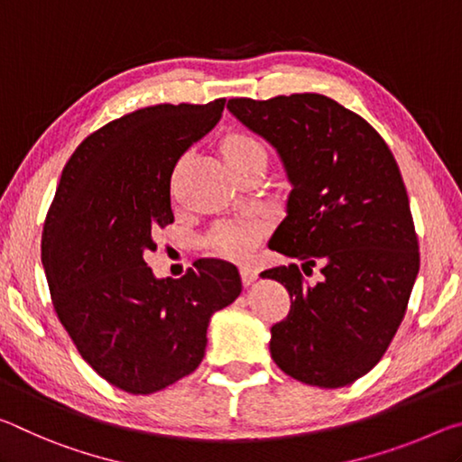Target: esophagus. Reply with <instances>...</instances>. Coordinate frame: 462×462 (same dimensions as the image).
Returning <instances> with one entry per match:
<instances>
[{"instance_id": "obj_1", "label": "esophagus", "mask_w": 462, "mask_h": 462, "mask_svg": "<svg viewBox=\"0 0 462 462\" xmlns=\"http://www.w3.org/2000/svg\"><path fill=\"white\" fill-rule=\"evenodd\" d=\"M239 274H241V282H244L245 286L252 284L255 278H258V270H255L254 266H239Z\"/></svg>"}]
</instances>
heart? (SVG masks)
Segmentation results:
<instances>
[{
  "instance_id": "b5f03b06",
  "label": "heart",
  "mask_w": 462,
  "mask_h": 462,
  "mask_svg": "<svg viewBox=\"0 0 462 462\" xmlns=\"http://www.w3.org/2000/svg\"><path fill=\"white\" fill-rule=\"evenodd\" d=\"M223 155L226 163L233 170L241 168V165L249 163L258 157H266L260 141L249 137L245 133H231L223 139ZM263 223L260 218L254 217H237V218H226V221L217 223L210 233L204 239L210 252L221 255L226 260H247L254 254V249L258 247L260 239L263 236Z\"/></svg>"
}]
</instances>
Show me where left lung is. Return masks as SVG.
Returning <instances> with one entry per match:
<instances>
[{
	"label": "left lung",
	"instance_id": "1",
	"mask_svg": "<svg viewBox=\"0 0 462 462\" xmlns=\"http://www.w3.org/2000/svg\"><path fill=\"white\" fill-rule=\"evenodd\" d=\"M226 108L278 151L292 184L270 249L324 274L309 285L297 263L262 272L291 294L272 358L300 383L346 387L387 352L420 272L402 171L381 134L328 96L233 97Z\"/></svg>",
	"mask_w": 462,
	"mask_h": 462
}]
</instances>
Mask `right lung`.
<instances>
[{"instance_id": "obj_1", "label": "right lung", "mask_w": 462, "mask_h": 462, "mask_svg": "<svg viewBox=\"0 0 462 462\" xmlns=\"http://www.w3.org/2000/svg\"><path fill=\"white\" fill-rule=\"evenodd\" d=\"M223 108L225 97L157 104L97 128L67 162L44 221L41 258L59 321L81 358L133 395L194 373L210 317L241 292L229 262H202L173 281L143 258L173 223V168Z\"/></svg>"}]
</instances>
